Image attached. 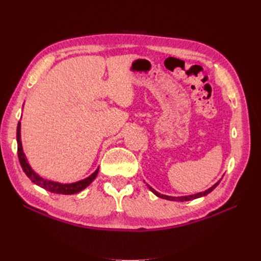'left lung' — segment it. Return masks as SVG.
<instances>
[{"label": "left lung", "instance_id": "8db88e82", "mask_svg": "<svg viewBox=\"0 0 261 261\" xmlns=\"http://www.w3.org/2000/svg\"><path fill=\"white\" fill-rule=\"evenodd\" d=\"M220 183V180L218 181V183H216L215 185H213L212 187H210L209 189H207V191L204 192H201V193H198V194H195V195H189V196H184V197H170V196H165V195H161L158 192H155L154 189L152 187H149L150 191H151L153 194H155L158 197H160V198H163V199H168V200H174V201H188V200H192V199H196V198H199V197H202V196H207L208 194H210L213 189H215Z\"/></svg>", "mask_w": 261, "mask_h": 261}]
</instances>
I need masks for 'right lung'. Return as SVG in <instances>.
<instances>
[{"label": "right lung", "mask_w": 261, "mask_h": 261, "mask_svg": "<svg viewBox=\"0 0 261 261\" xmlns=\"http://www.w3.org/2000/svg\"><path fill=\"white\" fill-rule=\"evenodd\" d=\"M17 153H18V159H19V163L21 165V168H22L23 172L26 173V175L31 179V181L35 183L36 185L46 189V191H49L51 193H55V194L73 195V194L80 193L83 191V189H85L87 186H88L94 178H96L98 172H99V169H97L89 177H87L80 181H76V183H72V184H61V183H57V181H51V180L40 177L37 174V173H35V171L33 169L30 168V165L27 162L26 156H25V154H23L21 141H20V122L17 125Z\"/></svg>", "instance_id": "add662e5"}]
</instances>
